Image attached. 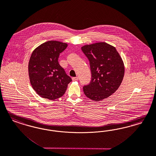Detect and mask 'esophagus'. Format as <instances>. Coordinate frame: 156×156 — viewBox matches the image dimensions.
Instances as JSON below:
<instances>
[{
	"mask_svg": "<svg viewBox=\"0 0 156 156\" xmlns=\"http://www.w3.org/2000/svg\"><path fill=\"white\" fill-rule=\"evenodd\" d=\"M72 80H73V81H78V77H73V78H72Z\"/></svg>",
	"mask_w": 156,
	"mask_h": 156,
	"instance_id": "1",
	"label": "esophagus"
}]
</instances>
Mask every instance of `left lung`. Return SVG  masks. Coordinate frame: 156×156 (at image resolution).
<instances>
[{"instance_id":"8db88e82","label":"left lung","mask_w":156,"mask_h":156,"mask_svg":"<svg viewBox=\"0 0 156 156\" xmlns=\"http://www.w3.org/2000/svg\"><path fill=\"white\" fill-rule=\"evenodd\" d=\"M81 49L89 60L90 83L83 86L86 97L101 101L118 90L123 79L124 66L115 47L100 42L83 46Z\"/></svg>"}]
</instances>
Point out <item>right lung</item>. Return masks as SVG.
<instances>
[{"mask_svg": "<svg viewBox=\"0 0 156 156\" xmlns=\"http://www.w3.org/2000/svg\"><path fill=\"white\" fill-rule=\"evenodd\" d=\"M67 44L49 41L33 51L28 65L30 83L38 94L50 100L63 96L71 78L58 62L59 55Z\"/></svg>", "mask_w": 156, "mask_h": 156, "instance_id": "1", "label": "right lung"}]
</instances>
